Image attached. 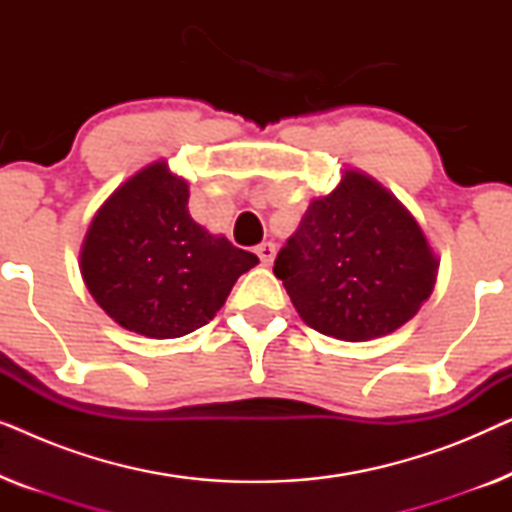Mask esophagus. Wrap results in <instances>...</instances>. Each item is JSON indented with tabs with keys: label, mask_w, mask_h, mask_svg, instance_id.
Here are the masks:
<instances>
[{
	"label": "esophagus",
	"mask_w": 512,
	"mask_h": 512,
	"mask_svg": "<svg viewBox=\"0 0 512 512\" xmlns=\"http://www.w3.org/2000/svg\"><path fill=\"white\" fill-rule=\"evenodd\" d=\"M256 254L261 258L263 265H270L275 261V254H277V244L275 242H263L256 247Z\"/></svg>",
	"instance_id": "34e87169"
}]
</instances>
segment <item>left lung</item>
I'll return each mask as SVG.
<instances>
[{
	"mask_svg": "<svg viewBox=\"0 0 512 512\" xmlns=\"http://www.w3.org/2000/svg\"><path fill=\"white\" fill-rule=\"evenodd\" d=\"M436 270L417 221L359 172L312 200L272 268L307 326L347 342L382 338L415 317Z\"/></svg>",
	"mask_w": 512,
	"mask_h": 512,
	"instance_id": "left-lung-1",
	"label": "left lung"
}]
</instances>
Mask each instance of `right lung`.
Instances as JSON below:
<instances>
[{
  "mask_svg": "<svg viewBox=\"0 0 512 512\" xmlns=\"http://www.w3.org/2000/svg\"><path fill=\"white\" fill-rule=\"evenodd\" d=\"M258 258L188 214V186L165 163L144 167L104 202L81 249L97 305L128 331L181 338L205 326Z\"/></svg>",
  "mask_w": 512,
  "mask_h": 512,
  "instance_id": "1",
  "label": "right lung"
}]
</instances>
